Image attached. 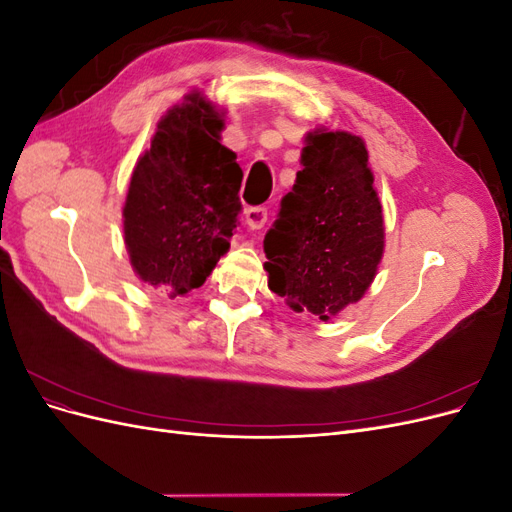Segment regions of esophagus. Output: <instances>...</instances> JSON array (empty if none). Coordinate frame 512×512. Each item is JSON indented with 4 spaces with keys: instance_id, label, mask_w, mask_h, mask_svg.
Instances as JSON below:
<instances>
[{
    "instance_id": "1",
    "label": "esophagus",
    "mask_w": 512,
    "mask_h": 512,
    "mask_svg": "<svg viewBox=\"0 0 512 512\" xmlns=\"http://www.w3.org/2000/svg\"><path fill=\"white\" fill-rule=\"evenodd\" d=\"M245 222L252 230H258L267 224V209L265 207H250L245 211Z\"/></svg>"
}]
</instances>
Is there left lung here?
<instances>
[{
  "label": "left lung",
  "mask_w": 512,
  "mask_h": 512,
  "mask_svg": "<svg viewBox=\"0 0 512 512\" xmlns=\"http://www.w3.org/2000/svg\"><path fill=\"white\" fill-rule=\"evenodd\" d=\"M367 147L350 132L305 136L303 168L265 235L269 288L294 312L327 322L371 286L384 252V220Z\"/></svg>",
  "instance_id": "8db88e82"
}]
</instances>
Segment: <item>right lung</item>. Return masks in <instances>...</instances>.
<instances>
[{"label": "right lung", "mask_w": 512, "mask_h": 512, "mask_svg": "<svg viewBox=\"0 0 512 512\" xmlns=\"http://www.w3.org/2000/svg\"><path fill=\"white\" fill-rule=\"evenodd\" d=\"M224 113L200 91L160 119L123 205L132 269L170 299L203 286L228 252L243 170L220 143Z\"/></svg>", "instance_id": "right-lung-1"}]
</instances>
